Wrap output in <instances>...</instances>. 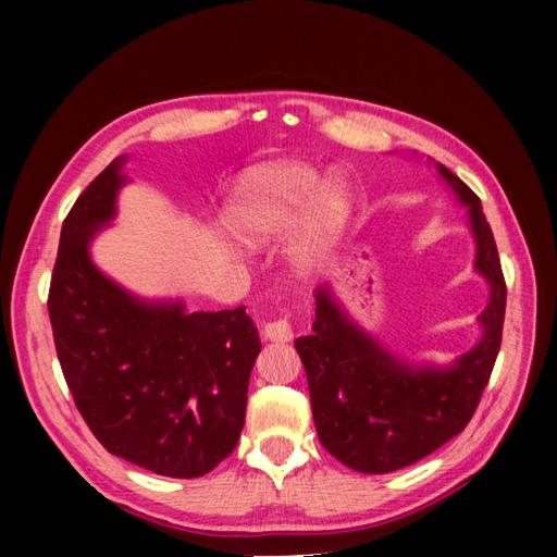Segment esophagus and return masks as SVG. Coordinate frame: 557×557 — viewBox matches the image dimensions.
<instances>
[{"label":"esophagus","instance_id":"obj_1","mask_svg":"<svg viewBox=\"0 0 557 557\" xmlns=\"http://www.w3.org/2000/svg\"><path fill=\"white\" fill-rule=\"evenodd\" d=\"M264 339L276 342V344H288L293 339V325L288 318L272 320V323L264 325Z\"/></svg>","mask_w":557,"mask_h":557}]
</instances>
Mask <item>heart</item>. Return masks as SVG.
I'll use <instances>...</instances> for the list:
<instances>
[{"label":"heart","mask_w":557,"mask_h":557,"mask_svg":"<svg viewBox=\"0 0 557 557\" xmlns=\"http://www.w3.org/2000/svg\"><path fill=\"white\" fill-rule=\"evenodd\" d=\"M313 166L288 164L250 174L225 211V225L242 244L260 248L288 234L299 218L309 215L295 244V262L301 269L320 264L339 237L348 213L350 193L339 178L323 186Z\"/></svg>","instance_id":"1"}]
</instances>
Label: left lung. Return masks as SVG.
<instances>
[{
  "instance_id": "1",
  "label": "left lung",
  "mask_w": 557,
  "mask_h": 557,
  "mask_svg": "<svg viewBox=\"0 0 557 557\" xmlns=\"http://www.w3.org/2000/svg\"><path fill=\"white\" fill-rule=\"evenodd\" d=\"M434 166L467 207L476 242L474 269L491 285L479 315V344L444 367L401 360L352 323L327 283L315 290L313 334L295 342L320 444L362 474L409 467L460 434L479 407L502 344L507 285L493 230L481 199L444 164Z\"/></svg>"
}]
</instances>
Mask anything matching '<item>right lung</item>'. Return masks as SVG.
Returning a JSON list of instances; mask_svg holds the SVG:
<instances>
[{"label":"right lung","mask_w":557,"mask_h":557,"mask_svg":"<svg viewBox=\"0 0 557 557\" xmlns=\"http://www.w3.org/2000/svg\"><path fill=\"white\" fill-rule=\"evenodd\" d=\"M115 158L64 218L48 315L76 409L109 453L160 476L225 460L246 420L260 336L246 309L185 311L121 288L90 258L127 183Z\"/></svg>","instance_id":"obj_1"}]
</instances>
